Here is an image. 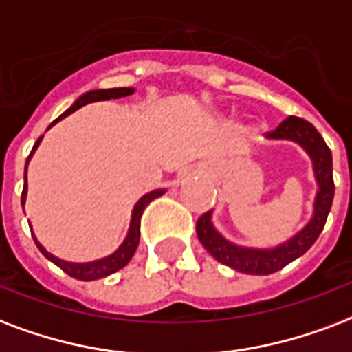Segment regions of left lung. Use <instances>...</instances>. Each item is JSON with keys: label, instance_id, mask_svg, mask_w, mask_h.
Listing matches in <instances>:
<instances>
[{"label": "left lung", "instance_id": "1", "mask_svg": "<svg viewBox=\"0 0 352 352\" xmlns=\"http://www.w3.org/2000/svg\"><path fill=\"white\" fill-rule=\"evenodd\" d=\"M265 138L295 142L308 153V157L312 158L318 194L314 199L312 219L297 234L272 249L243 248L223 238L212 225V210L197 219L195 230L203 248L218 262L248 275H272L307 253L325 227L327 216L331 212L332 199H334L332 153L312 123L302 118L289 116L275 131L265 134Z\"/></svg>", "mask_w": 352, "mask_h": 352}]
</instances>
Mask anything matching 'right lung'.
Segmentation results:
<instances>
[{
  "label": "right lung",
  "instance_id": "add662e5",
  "mask_svg": "<svg viewBox=\"0 0 352 352\" xmlns=\"http://www.w3.org/2000/svg\"><path fill=\"white\" fill-rule=\"evenodd\" d=\"M131 94H134V88H101V90H90V92L82 94L77 101H75L72 107H69L68 111L64 112V114H60V116L55 120V122L51 123L50 127H53L55 123L58 122V120H63V118L69 116L72 112H75L77 109H80V107H85V104L88 103H94V101H107V99H118V98H125V96H131ZM42 138L44 136H40L38 140H36V144L33 146V151H31V155L27 157V162H25V184H23V192H21V206L25 205V197H27V164H29V160H31V157H33V153L36 151V147L40 146V142H42ZM166 190H153V192H149V194L142 195L140 199H138V203L134 205L133 208V216H131V225H129V232L127 236H125V240H123V243L120 245V248L114 251L112 254H109V256H104V258H99V260H94V262H82V264H77V262H66V260L58 258V256H55V254H51L45 251V248L40 243L36 238H34V243H36V248L40 249V253L44 254L45 258L51 260L53 264L58 265L60 270H63L64 273H68L69 277L74 278H79V280H98V278H103V277H109V275H112V273H116L118 270H122V267H125V265L129 264V260L133 258L134 251H136V248H138V241H140V218L142 214H144V210H146V206L151 203L153 199H157V197H160V195L164 194ZM31 227V225H29Z\"/></svg>",
  "mask_w": 352,
  "mask_h": 352
}]
</instances>
